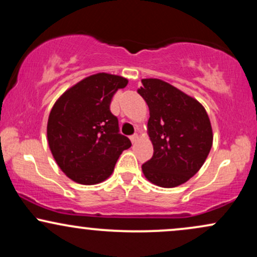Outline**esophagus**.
<instances>
[{
    "label": "esophagus",
    "instance_id": "esophagus-1",
    "mask_svg": "<svg viewBox=\"0 0 257 257\" xmlns=\"http://www.w3.org/2000/svg\"><path fill=\"white\" fill-rule=\"evenodd\" d=\"M139 139V135L138 134H134V135H131V141L132 143H135Z\"/></svg>",
    "mask_w": 257,
    "mask_h": 257
}]
</instances>
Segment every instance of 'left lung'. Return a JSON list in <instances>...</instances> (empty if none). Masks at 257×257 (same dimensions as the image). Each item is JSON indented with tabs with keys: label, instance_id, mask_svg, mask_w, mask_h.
I'll list each match as a JSON object with an SVG mask.
<instances>
[{
	"label": "left lung",
	"instance_id": "left-lung-1",
	"mask_svg": "<svg viewBox=\"0 0 257 257\" xmlns=\"http://www.w3.org/2000/svg\"><path fill=\"white\" fill-rule=\"evenodd\" d=\"M138 93L150 108L153 156L143 164L145 178L161 187H176L200 169L213 145L205 108L178 88L157 78L143 79Z\"/></svg>",
	"mask_w": 257,
	"mask_h": 257
}]
</instances>
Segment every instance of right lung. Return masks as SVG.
I'll return each instance as SVG.
<instances>
[{
  "label": "right lung",
  "mask_w": 257,
  "mask_h": 257,
  "mask_svg": "<svg viewBox=\"0 0 257 257\" xmlns=\"http://www.w3.org/2000/svg\"><path fill=\"white\" fill-rule=\"evenodd\" d=\"M128 79L96 73L67 89L49 113L47 137L53 157L73 181L94 185L113 172L131 140L119 133L112 113V96Z\"/></svg>",
  "instance_id": "obj_1"
}]
</instances>
